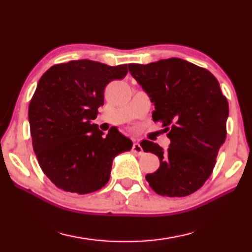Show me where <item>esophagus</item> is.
Returning a JSON list of instances; mask_svg holds the SVG:
<instances>
[{
	"mask_svg": "<svg viewBox=\"0 0 252 252\" xmlns=\"http://www.w3.org/2000/svg\"><path fill=\"white\" fill-rule=\"evenodd\" d=\"M132 150H133V152H135L136 155H139V156L143 153L142 148H141V146H140V143H138V142L133 143V146H132Z\"/></svg>",
	"mask_w": 252,
	"mask_h": 252,
	"instance_id": "obj_1",
	"label": "esophagus"
}]
</instances>
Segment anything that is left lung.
Returning a JSON list of instances; mask_svg holds the SVG:
<instances>
[{"label":"left lung","instance_id":"8db88e82","mask_svg":"<svg viewBox=\"0 0 252 252\" xmlns=\"http://www.w3.org/2000/svg\"><path fill=\"white\" fill-rule=\"evenodd\" d=\"M129 71L155 105L153 121L163 123L170 139L167 151L149 140L140 143L160 160L159 169L146 176L149 186L167 197L193 193L210 177L227 135L229 105L218 80L178 58L129 64Z\"/></svg>","mask_w":252,"mask_h":252}]
</instances>
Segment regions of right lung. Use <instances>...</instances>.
<instances>
[{"instance_id":"right-lung-1","label":"right lung","mask_w":252,"mask_h":252,"mask_svg":"<svg viewBox=\"0 0 252 252\" xmlns=\"http://www.w3.org/2000/svg\"><path fill=\"white\" fill-rule=\"evenodd\" d=\"M126 64L79 60L51 66L29 105L33 149L42 171L60 189L85 194L108 183L113 159L132 141L118 129L104 134L92 120L106 84L123 79Z\"/></svg>"}]
</instances>
